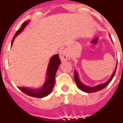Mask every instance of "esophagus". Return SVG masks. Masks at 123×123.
I'll return each instance as SVG.
<instances>
[{"instance_id": "34e87169", "label": "esophagus", "mask_w": 123, "mask_h": 123, "mask_svg": "<svg viewBox=\"0 0 123 123\" xmlns=\"http://www.w3.org/2000/svg\"><path fill=\"white\" fill-rule=\"evenodd\" d=\"M59 56H60V59L61 61H66L68 59V53L67 51L64 49V50H61L59 52Z\"/></svg>"}]
</instances>
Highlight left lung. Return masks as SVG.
Segmentation results:
<instances>
[{
  "label": "left lung",
  "instance_id": "1",
  "mask_svg": "<svg viewBox=\"0 0 123 123\" xmlns=\"http://www.w3.org/2000/svg\"><path fill=\"white\" fill-rule=\"evenodd\" d=\"M116 68H115V70L114 71V72L113 73V74H112V76H111V78H109V80L107 82L104 83V84H99V85L96 86L95 87H89V86H87L84 85V84H82V82L80 80V79H79L78 75V73L76 70H74V80L75 82H76V85H77L78 88H79V89H80V90L82 91H83V92L87 93L96 92H98V91H100L101 90H103V88H105L106 86L108 85L109 83L111 82V81L112 80V79L113 78L115 74Z\"/></svg>",
  "mask_w": 123,
  "mask_h": 123
}]
</instances>
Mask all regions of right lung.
I'll list each match as a JSON object with an SVG mask.
<instances>
[{
  "mask_svg": "<svg viewBox=\"0 0 123 123\" xmlns=\"http://www.w3.org/2000/svg\"><path fill=\"white\" fill-rule=\"evenodd\" d=\"M30 21H26L22 24V26L15 33L14 37L12 39V45L13 41L14 40L16 37L19 33L22 32L24 29L25 28V26L28 25ZM61 64V60L59 59V55H55L54 56L51 57L50 59V61L49 63L47 71V79L45 80V82L42 88L39 89H32V88H24V87H18L22 92L25 93L26 95H30L33 98H43L48 95L53 90L55 83V75H56V70L59 68V64Z\"/></svg>",
  "mask_w": 123,
  "mask_h": 123,
  "instance_id": "1",
  "label": "right lung"
}]
</instances>
